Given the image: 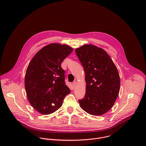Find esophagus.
Instances as JSON below:
<instances>
[{
  "label": "esophagus",
  "instance_id": "1",
  "mask_svg": "<svg viewBox=\"0 0 146 146\" xmlns=\"http://www.w3.org/2000/svg\"><path fill=\"white\" fill-rule=\"evenodd\" d=\"M76 83H77V81H76V80L74 81L73 82V87H74V86L76 85Z\"/></svg>",
  "mask_w": 146,
  "mask_h": 146
}]
</instances>
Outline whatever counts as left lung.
Segmentation results:
<instances>
[{
	"mask_svg": "<svg viewBox=\"0 0 146 146\" xmlns=\"http://www.w3.org/2000/svg\"><path fill=\"white\" fill-rule=\"evenodd\" d=\"M85 72L86 92L81 108L92 115L105 114L113 106L120 89L118 71L103 49L84 44L75 50Z\"/></svg>",
	"mask_w": 146,
	"mask_h": 146,
	"instance_id": "obj_1",
	"label": "left lung"
}]
</instances>
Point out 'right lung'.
Listing matches in <instances>:
<instances>
[{"label":"right lung","instance_id":"add662e5","mask_svg":"<svg viewBox=\"0 0 146 146\" xmlns=\"http://www.w3.org/2000/svg\"><path fill=\"white\" fill-rule=\"evenodd\" d=\"M73 50L67 44H49L40 49L29 62L25 76V91L31 106L40 113L55 112L70 94L61 64Z\"/></svg>","mask_w":146,"mask_h":146}]
</instances>
